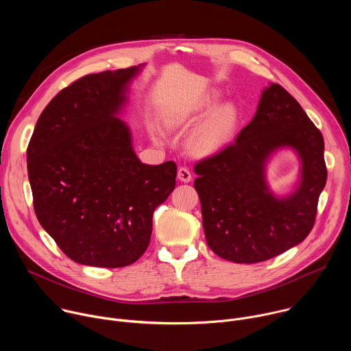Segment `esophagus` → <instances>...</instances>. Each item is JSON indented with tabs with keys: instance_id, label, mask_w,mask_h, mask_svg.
I'll list each match as a JSON object with an SVG mask.
<instances>
[{
	"instance_id": "34e87169",
	"label": "esophagus",
	"mask_w": 351,
	"mask_h": 351,
	"mask_svg": "<svg viewBox=\"0 0 351 351\" xmlns=\"http://www.w3.org/2000/svg\"><path fill=\"white\" fill-rule=\"evenodd\" d=\"M178 179H179L180 182L189 183V182L191 180V172H190L187 168L180 167V168L178 169Z\"/></svg>"
}]
</instances>
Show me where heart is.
<instances>
[{"label": "heart", "mask_w": 351, "mask_h": 351, "mask_svg": "<svg viewBox=\"0 0 351 351\" xmlns=\"http://www.w3.org/2000/svg\"><path fill=\"white\" fill-rule=\"evenodd\" d=\"M219 99L220 93L216 89H208L195 97L175 103L164 114L167 128L178 130L199 120L216 106ZM239 121L240 114L234 104L228 101L219 104L193 134L189 142L191 153L199 157L216 153L234 136ZM150 132L156 139L161 138V132L156 127H152Z\"/></svg>", "instance_id": "obj_1"}]
</instances>
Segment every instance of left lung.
<instances>
[{"mask_svg":"<svg viewBox=\"0 0 351 351\" xmlns=\"http://www.w3.org/2000/svg\"><path fill=\"white\" fill-rule=\"evenodd\" d=\"M282 148L297 152L301 178L295 192L277 197L265 165ZM194 172L208 247L234 263L265 262L302 243L314 226L326 183L324 138L296 99L270 84L236 141Z\"/></svg>","mask_w":351,"mask_h":351,"instance_id":"left-lung-1","label":"left lung"}]
</instances>
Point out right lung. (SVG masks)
<instances>
[{"mask_svg": "<svg viewBox=\"0 0 351 351\" xmlns=\"http://www.w3.org/2000/svg\"><path fill=\"white\" fill-rule=\"evenodd\" d=\"M142 66L88 74L62 89L27 147L37 219L80 265L136 262L149 247L154 209L175 189L176 164H143L119 119Z\"/></svg>", "mask_w": 351, "mask_h": 351, "instance_id": "1", "label": "right lung"}]
</instances>
